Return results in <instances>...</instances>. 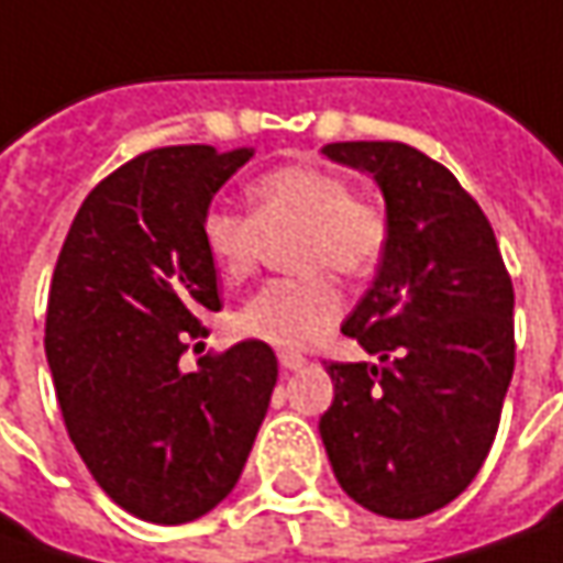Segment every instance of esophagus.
I'll use <instances>...</instances> for the list:
<instances>
[{
  "label": "esophagus",
  "instance_id": "34e87169",
  "mask_svg": "<svg viewBox=\"0 0 563 563\" xmlns=\"http://www.w3.org/2000/svg\"><path fill=\"white\" fill-rule=\"evenodd\" d=\"M280 365L286 372H299V368L306 365V358L299 353H280Z\"/></svg>",
  "mask_w": 563,
  "mask_h": 563
}]
</instances>
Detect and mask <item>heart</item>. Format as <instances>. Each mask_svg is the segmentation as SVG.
I'll use <instances>...</instances> for the list:
<instances>
[{
	"label": "heart",
	"mask_w": 563,
	"mask_h": 563,
	"mask_svg": "<svg viewBox=\"0 0 563 563\" xmlns=\"http://www.w3.org/2000/svg\"><path fill=\"white\" fill-rule=\"evenodd\" d=\"M252 213L213 205L201 213V249L213 271L242 283L257 271L264 233L299 230L292 267L302 277L271 280L235 311L242 336L277 350H306L333 328L343 311L340 286L324 271L343 277L372 274L390 239V220L378 201L355 195L353 183L324 166H280L249 185Z\"/></svg>",
	"instance_id": "heart-1"
}]
</instances>
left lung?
<instances>
[{
    "label": "left lung",
    "mask_w": 563,
    "mask_h": 563,
    "mask_svg": "<svg viewBox=\"0 0 563 563\" xmlns=\"http://www.w3.org/2000/svg\"><path fill=\"white\" fill-rule=\"evenodd\" d=\"M378 183L390 239L343 333L378 362H330L321 441L365 510L416 520L476 478L514 378V283L498 239L448 166L400 141H336Z\"/></svg>",
    "instance_id": "left-lung-1"
}]
</instances>
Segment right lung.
Returning a JSON list of instances; mask_svg holds the SVG:
<instances>
[{
  "label": "right lung",
  "mask_w": 563,
  "mask_h": 563,
  "mask_svg": "<svg viewBox=\"0 0 563 563\" xmlns=\"http://www.w3.org/2000/svg\"><path fill=\"white\" fill-rule=\"evenodd\" d=\"M252 147H157L85 198L46 306V362L90 476L147 523H188L242 476L277 384L261 340L183 368L201 311H220L201 213Z\"/></svg>",
  "instance_id": "right-lung-1"
}]
</instances>
